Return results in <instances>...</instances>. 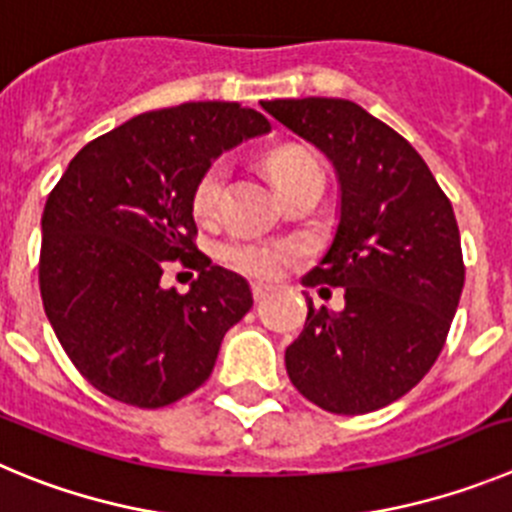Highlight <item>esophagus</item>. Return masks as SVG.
Wrapping results in <instances>:
<instances>
[{"instance_id": "34e87169", "label": "esophagus", "mask_w": 512, "mask_h": 512, "mask_svg": "<svg viewBox=\"0 0 512 512\" xmlns=\"http://www.w3.org/2000/svg\"><path fill=\"white\" fill-rule=\"evenodd\" d=\"M267 293H270V285H262V283H255V285H252V298H255L257 303L265 301Z\"/></svg>"}]
</instances>
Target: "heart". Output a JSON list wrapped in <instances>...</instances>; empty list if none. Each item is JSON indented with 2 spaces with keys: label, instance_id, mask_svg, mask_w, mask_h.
<instances>
[{
  "label": "heart",
  "instance_id": "heart-1",
  "mask_svg": "<svg viewBox=\"0 0 512 512\" xmlns=\"http://www.w3.org/2000/svg\"><path fill=\"white\" fill-rule=\"evenodd\" d=\"M311 155L298 150V147H280L270 158V176L273 183H283L285 178L293 176L301 165L311 163ZM224 178H227V168L224 163H214L204 176L199 178L196 188H193V214L199 219H209L216 211L219 196H222ZM288 245H275V242H229L219 250V257L224 265H229L237 273L247 275V278H275L283 270V265L290 257Z\"/></svg>",
  "mask_w": 512,
  "mask_h": 512
}]
</instances>
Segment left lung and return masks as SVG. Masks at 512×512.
<instances>
[{"mask_svg": "<svg viewBox=\"0 0 512 512\" xmlns=\"http://www.w3.org/2000/svg\"><path fill=\"white\" fill-rule=\"evenodd\" d=\"M262 109L319 147L339 178L334 239L303 285L342 288L344 308L306 298L285 370L324 411H377L434 367L457 313L464 260L451 201L411 142L354 101L308 96Z\"/></svg>", "mask_w": 512, "mask_h": 512, "instance_id": "left-lung-1", "label": "left lung"}]
</instances>
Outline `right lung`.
<instances>
[{"mask_svg": "<svg viewBox=\"0 0 512 512\" xmlns=\"http://www.w3.org/2000/svg\"><path fill=\"white\" fill-rule=\"evenodd\" d=\"M267 132L237 101H188L137 114L68 163L45 201L40 296L96 390L163 408L209 380L252 293L196 250L193 188L219 155ZM173 259L200 270L188 294L162 288Z\"/></svg>", "mask_w": 512, "mask_h": 512, "instance_id": "1", "label": "right lung"}]
</instances>
